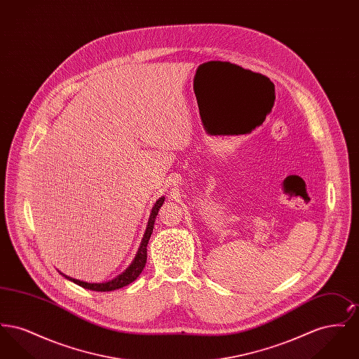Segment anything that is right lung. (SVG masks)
<instances>
[{"mask_svg": "<svg viewBox=\"0 0 359 359\" xmlns=\"http://www.w3.org/2000/svg\"><path fill=\"white\" fill-rule=\"evenodd\" d=\"M164 196L158 198L154 203V208L151 211V215H149V221L147 224V230L144 233V237L141 239V243H140V248L137 250L136 257L133 259V262L126 268L125 272H122L120 276H117L116 278L110 280V281H106V283H85V281H81V280H76V278H72L69 277L66 274H63L66 278H69V281L78 284L79 287L86 288V290H95V292H110V290H120L122 287H126L129 285L130 283H133L136 280L137 277L141 274L145 264H147V246H148V242L151 238V234L154 231V219L157 217V212L160 210V207L164 203Z\"/></svg>", "mask_w": 359, "mask_h": 359, "instance_id": "obj_1", "label": "right lung"}]
</instances>
